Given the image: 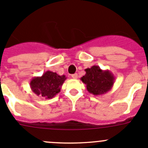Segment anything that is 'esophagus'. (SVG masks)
I'll return each mask as SVG.
<instances>
[{"label": "esophagus", "instance_id": "34e87169", "mask_svg": "<svg viewBox=\"0 0 148 148\" xmlns=\"http://www.w3.org/2000/svg\"><path fill=\"white\" fill-rule=\"evenodd\" d=\"M71 77H72L73 79H77V78H78V74H74L71 75Z\"/></svg>", "mask_w": 148, "mask_h": 148}]
</instances>
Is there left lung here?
Here are the masks:
<instances>
[{"instance_id": "1", "label": "left lung", "mask_w": 148, "mask_h": 148, "mask_svg": "<svg viewBox=\"0 0 148 148\" xmlns=\"http://www.w3.org/2000/svg\"><path fill=\"white\" fill-rule=\"evenodd\" d=\"M86 74L81 78L86 84V89L89 93L97 96L108 92L114 85V74L109 70L101 69L99 66H92L85 69Z\"/></svg>"}]
</instances>
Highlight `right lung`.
<instances>
[{
  "label": "right lung",
  "instance_id": "right-lung-1",
  "mask_svg": "<svg viewBox=\"0 0 148 148\" xmlns=\"http://www.w3.org/2000/svg\"><path fill=\"white\" fill-rule=\"evenodd\" d=\"M66 79L65 75L47 71L41 77H35L31 80L30 86L35 95L45 99H52L60 92L62 84Z\"/></svg>",
  "mask_w": 148,
  "mask_h": 148
}]
</instances>
